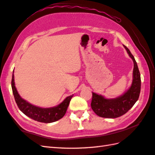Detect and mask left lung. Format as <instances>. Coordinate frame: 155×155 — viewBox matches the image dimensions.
Instances as JSON below:
<instances>
[{
  "label": "left lung",
  "instance_id": "8db88e82",
  "mask_svg": "<svg viewBox=\"0 0 155 155\" xmlns=\"http://www.w3.org/2000/svg\"><path fill=\"white\" fill-rule=\"evenodd\" d=\"M134 63L133 82L130 88L120 96L114 98H106L101 94L93 93L91 108L98 116L114 118L124 114L139 99L140 92V74L137 63L129 49L124 46Z\"/></svg>",
  "mask_w": 155,
  "mask_h": 155
}]
</instances>
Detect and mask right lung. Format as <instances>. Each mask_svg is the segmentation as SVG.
<instances>
[{
	"label": "right lung",
	"mask_w": 155,
	"mask_h": 155,
	"mask_svg": "<svg viewBox=\"0 0 155 155\" xmlns=\"http://www.w3.org/2000/svg\"><path fill=\"white\" fill-rule=\"evenodd\" d=\"M11 86L16 103L17 104L19 109L27 117H30L35 120L41 122V123H53V122L57 121L63 117L66 112H67L71 98L73 96V94H72L67 97L57 106L50 108H42L29 103L28 102L24 100L20 96L15 87L14 71H13L12 77Z\"/></svg>",
	"instance_id": "obj_1"
}]
</instances>
